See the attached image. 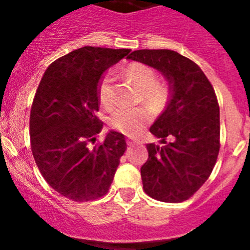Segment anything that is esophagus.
Returning <instances> with one entry per match:
<instances>
[{"instance_id":"1","label":"esophagus","mask_w":250,"mask_h":250,"mask_svg":"<svg viewBox=\"0 0 250 250\" xmlns=\"http://www.w3.org/2000/svg\"><path fill=\"white\" fill-rule=\"evenodd\" d=\"M126 143H127V145H129V146H131V145L134 144V143H135V141L132 140V139H127V140H126Z\"/></svg>"}]
</instances>
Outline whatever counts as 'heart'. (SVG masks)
I'll return each mask as SVG.
<instances>
[{
	"mask_svg": "<svg viewBox=\"0 0 250 250\" xmlns=\"http://www.w3.org/2000/svg\"><path fill=\"white\" fill-rule=\"evenodd\" d=\"M125 76L141 90V98L152 111H161L169 100V87L167 83H158V75L151 66L141 62H131L124 70ZM99 103L104 109H111L115 104L114 77L106 74L98 86ZM149 121V114L143 107H119L109 118L114 129L129 135H134Z\"/></svg>",
	"mask_w": 250,
	"mask_h": 250,
	"instance_id": "heart-1",
	"label": "heart"
}]
</instances>
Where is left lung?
Returning a JSON list of instances; mask_svg holds the SVG:
<instances>
[{"label":"left lung","mask_w":250,"mask_h":250,"mask_svg":"<svg viewBox=\"0 0 250 250\" xmlns=\"http://www.w3.org/2000/svg\"><path fill=\"white\" fill-rule=\"evenodd\" d=\"M164 75L169 100L150 126L160 145H146L140 169L144 191L152 199L180 203L209 178L219 154V105L202 68L171 50H138L127 56Z\"/></svg>","instance_id":"left-lung-1"}]
</instances>
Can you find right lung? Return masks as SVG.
I'll list each match as a JSON object with an SVG mask.
<instances>
[{"instance_id":"obj_1","label":"right lung","mask_w":250,"mask_h":250,"mask_svg":"<svg viewBox=\"0 0 250 250\" xmlns=\"http://www.w3.org/2000/svg\"><path fill=\"white\" fill-rule=\"evenodd\" d=\"M127 48H77L51 63L35 95L30 115L31 150L52 189L74 202L105 195L126 150L123 134L110 130L95 144L103 123L98 86L104 72Z\"/></svg>"}]
</instances>
